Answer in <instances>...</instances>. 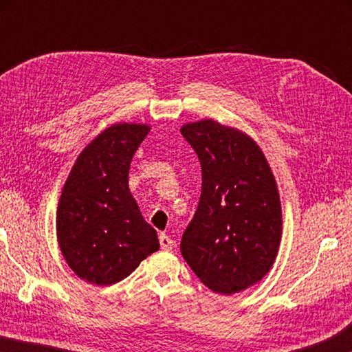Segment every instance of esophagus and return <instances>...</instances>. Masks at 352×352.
I'll list each match as a JSON object with an SVG mask.
<instances>
[{
    "label": "esophagus",
    "mask_w": 352,
    "mask_h": 352,
    "mask_svg": "<svg viewBox=\"0 0 352 352\" xmlns=\"http://www.w3.org/2000/svg\"><path fill=\"white\" fill-rule=\"evenodd\" d=\"M160 245H162L163 250H172L175 245V242L172 241L168 234L162 233V234H160Z\"/></svg>",
    "instance_id": "esophagus-1"
}]
</instances>
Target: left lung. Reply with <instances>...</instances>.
<instances>
[{
  "instance_id": "obj_1",
  "label": "left lung",
  "mask_w": 352,
  "mask_h": 352,
  "mask_svg": "<svg viewBox=\"0 0 352 352\" xmlns=\"http://www.w3.org/2000/svg\"><path fill=\"white\" fill-rule=\"evenodd\" d=\"M201 194L182 237V254L206 287L231 295L261 281L281 241V204L264 153L247 135L212 119L186 124Z\"/></svg>"
}]
</instances>
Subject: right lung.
<instances>
[{
    "label": "right lung",
    "instance_id": "1",
    "mask_svg": "<svg viewBox=\"0 0 352 352\" xmlns=\"http://www.w3.org/2000/svg\"><path fill=\"white\" fill-rule=\"evenodd\" d=\"M142 124H115L79 155L57 210L58 245L77 276L98 285L127 278L160 248L129 189V169L148 133Z\"/></svg>",
    "mask_w": 352,
    "mask_h": 352
}]
</instances>
